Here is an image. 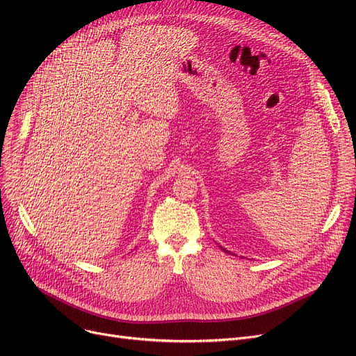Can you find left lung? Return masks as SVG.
I'll return each mask as SVG.
<instances>
[{
	"instance_id": "8db88e82",
	"label": "left lung",
	"mask_w": 356,
	"mask_h": 356,
	"mask_svg": "<svg viewBox=\"0 0 356 356\" xmlns=\"http://www.w3.org/2000/svg\"><path fill=\"white\" fill-rule=\"evenodd\" d=\"M220 248H222V247H220ZM222 250H223V251H225V252H229V251H228V250H225V248H222ZM229 254H231V252H229Z\"/></svg>"
}]
</instances>
